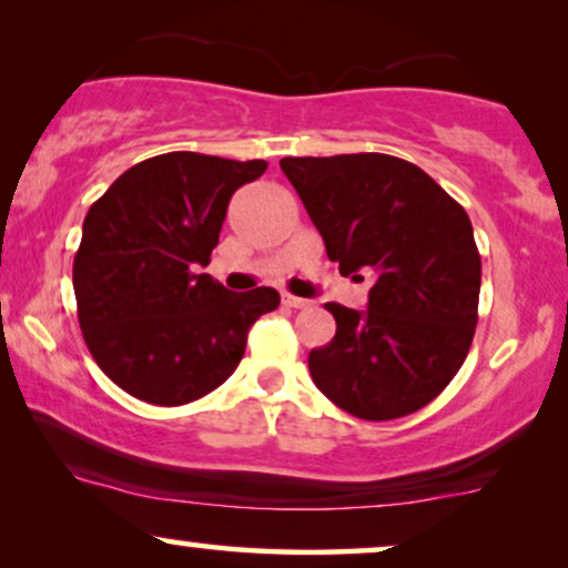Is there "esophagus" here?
<instances>
[{
    "mask_svg": "<svg viewBox=\"0 0 568 568\" xmlns=\"http://www.w3.org/2000/svg\"><path fill=\"white\" fill-rule=\"evenodd\" d=\"M284 305L286 307H294V310H305V307H310V305H313V302H310V300H302V297H294V294H284Z\"/></svg>",
    "mask_w": 568,
    "mask_h": 568,
    "instance_id": "esophagus-1",
    "label": "esophagus"
}]
</instances>
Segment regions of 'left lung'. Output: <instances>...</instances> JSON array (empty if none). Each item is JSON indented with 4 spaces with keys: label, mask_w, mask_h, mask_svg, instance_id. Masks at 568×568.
Returning <instances> with one entry per match:
<instances>
[{
    "label": "left lung",
    "mask_w": 568,
    "mask_h": 568,
    "mask_svg": "<svg viewBox=\"0 0 568 568\" xmlns=\"http://www.w3.org/2000/svg\"><path fill=\"white\" fill-rule=\"evenodd\" d=\"M278 165L341 274L375 276L367 310L325 305L336 336L307 356L317 390L364 422L424 408L463 367L476 333L480 255L468 214L422 168L393 154Z\"/></svg>",
    "instance_id": "obj_1"
}]
</instances>
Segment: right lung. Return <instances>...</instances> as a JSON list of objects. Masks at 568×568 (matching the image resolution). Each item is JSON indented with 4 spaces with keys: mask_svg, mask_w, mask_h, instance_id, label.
I'll return each mask as SVG.
<instances>
[{
    "mask_svg": "<svg viewBox=\"0 0 568 568\" xmlns=\"http://www.w3.org/2000/svg\"><path fill=\"white\" fill-rule=\"evenodd\" d=\"M266 168L168 152L129 168L90 206L72 271L77 317L121 390L154 406L204 398L237 369L251 325L278 307L271 286L235 294L196 274L232 193Z\"/></svg>",
    "mask_w": 568,
    "mask_h": 568,
    "instance_id": "add662e5",
    "label": "right lung"
}]
</instances>
